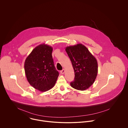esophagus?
Instances as JSON below:
<instances>
[{"instance_id": "34e87169", "label": "esophagus", "mask_w": 128, "mask_h": 128, "mask_svg": "<svg viewBox=\"0 0 128 128\" xmlns=\"http://www.w3.org/2000/svg\"><path fill=\"white\" fill-rule=\"evenodd\" d=\"M64 72H65V70H64V69H63L62 70H61V71L60 72L61 74H64Z\"/></svg>"}]
</instances>
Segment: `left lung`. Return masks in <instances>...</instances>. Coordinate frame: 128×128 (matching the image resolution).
<instances>
[{
	"label": "left lung",
	"mask_w": 128,
	"mask_h": 128,
	"mask_svg": "<svg viewBox=\"0 0 128 128\" xmlns=\"http://www.w3.org/2000/svg\"><path fill=\"white\" fill-rule=\"evenodd\" d=\"M66 51L73 66L75 77L71 86L78 90L84 91L94 83L98 71L95 57L82 44L68 46Z\"/></svg>",
	"instance_id": "left-lung-1"
}]
</instances>
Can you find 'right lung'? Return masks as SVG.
Masks as SVG:
<instances>
[{
  "mask_svg": "<svg viewBox=\"0 0 128 128\" xmlns=\"http://www.w3.org/2000/svg\"><path fill=\"white\" fill-rule=\"evenodd\" d=\"M52 51L51 46L40 44L32 51L24 62V71L28 82L40 91L52 89L59 75L54 66Z\"/></svg>",
  "mask_w": 128,
  "mask_h": 128,
  "instance_id": "1",
  "label": "right lung"
}]
</instances>
